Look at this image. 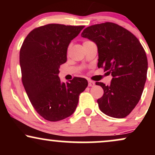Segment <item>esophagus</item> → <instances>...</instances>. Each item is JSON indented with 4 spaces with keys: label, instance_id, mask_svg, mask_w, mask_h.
Wrapping results in <instances>:
<instances>
[{
    "label": "esophagus",
    "instance_id": "obj_1",
    "mask_svg": "<svg viewBox=\"0 0 155 155\" xmlns=\"http://www.w3.org/2000/svg\"><path fill=\"white\" fill-rule=\"evenodd\" d=\"M95 82H94L93 81H92V80H88V86L89 87H92L95 85Z\"/></svg>",
    "mask_w": 155,
    "mask_h": 155
}]
</instances>
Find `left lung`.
Segmentation results:
<instances>
[{
	"label": "left lung",
	"mask_w": 155,
	"mask_h": 155,
	"mask_svg": "<svg viewBox=\"0 0 155 155\" xmlns=\"http://www.w3.org/2000/svg\"><path fill=\"white\" fill-rule=\"evenodd\" d=\"M81 35L96 44L97 67L113 76L109 85L95 83L104 91L97 101L101 111L114 118L127 117L140 101L147 80L148 61L143 47L132 33L113 22L87 27Z\"/></svg>",
	"instance_id": "left-lung-1"
}]
</instances>
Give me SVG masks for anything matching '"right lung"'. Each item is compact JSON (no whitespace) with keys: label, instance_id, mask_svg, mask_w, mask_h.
Listing matches in <instances>:
<instances>
[{"label":"right lung","instance_id":"right-lung-1","mask_svg":"<svg viewBox=\"0 0 155 155\" xmlns=\"http://www.w3.org/2000/svg\"><path fill=\"white\" fill-rule=\"evenodd\" d=\"M84 26L48 24L27 35L19 51L22 81L33 108L43 118L57 122L75 111L87 80L74 77L62 83L60 65L67 61V49Z\"/></svg>","mask_w":155,"mask_h":155}]
</instances>
